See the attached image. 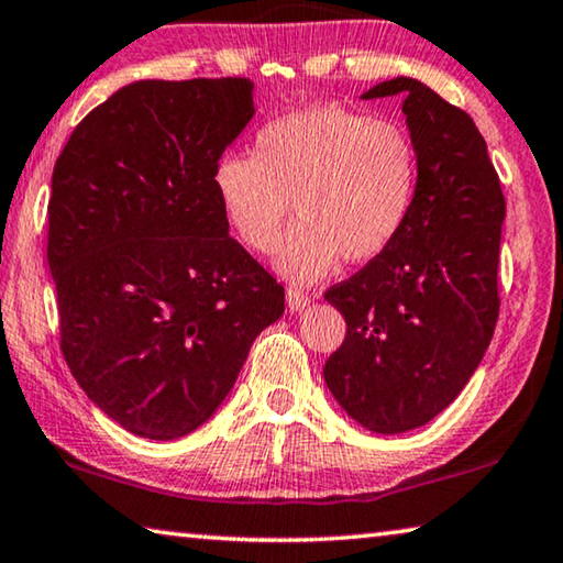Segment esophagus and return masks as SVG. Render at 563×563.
Here are the masks:
<instances>
[{
	"mask_svg": "<svg viewBox=\"0 0 563 563\" xmlns=\"http://www.w3.org/2000/svg\"><path fill=\"white\" fill-rule=\"evenodd\" d=\"M285 300H288V308L292 310V313H298V310L310 306V296H308V292H302L300 288L285 290Z\"/></svg>",
	"mask_w": 563,
	"mask_h": 563,
	"instance_id": "1",
	"label": "esophagus"
}]
</instances>
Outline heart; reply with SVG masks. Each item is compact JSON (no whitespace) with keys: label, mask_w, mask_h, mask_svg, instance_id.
<instances>
[{"label":"heart","mask_w":563,"mask_h":563,"mask_svg":"<svg viewBox=\"0 0 563 563\" xmlns=\"http://www.w3.org/2000/svg\"><path fill=\"white\" fill-rule=\"evenodd\" d=\"M228 225L255 253L278 245L285 278L316 283L341 255L373 261L408 222L418 192V150L396 122L316 104L263 124L255 155L228 153L212 167Z\"/></svg>","instance_id":"b5f03b06"}]
</instances>
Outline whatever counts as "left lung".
I'll return each mask as SVG.
<instances>
[{
  "label": "left lung",
  "instance_id": "1",
  "mask_svg": "<svg viewBox=\"0 0 563 563\" xmlns=\"http://www.w3.org/2000/svg\"><path fill=\"white\" fill-rule=\"evenodd\" d=\"M404 97L418 150V192L400 235L353 278L328 288L345 341L325 361L330 394L373 433H406L451 406L498 320L506 218L486 140L466 112L413 77L363 100Z\"/></svg>",
  "mask_w": 563,
  "mask_h": 563
}]
</instances>
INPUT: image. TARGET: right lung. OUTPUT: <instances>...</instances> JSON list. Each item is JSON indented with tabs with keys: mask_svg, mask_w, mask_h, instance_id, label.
<instances>
[{
	"mask_svg": "<svg viewBox=\"0 0 563 563\" xmlns=\"http://www.w3.org/2000/svg\"><path fill=\"white\" fill-rule=\"evenodd\" d=\"M253 82L140 79L77 124L52 173L47 263L62 353L130 433L173 441L216 413L285 290L230 238L212 167Z\"/></svg>",
	"mask_w": 563,
	"mask_h": 563,
	"instance_id": "add662e5",
	"label": "right lung"
}]
</instances>
